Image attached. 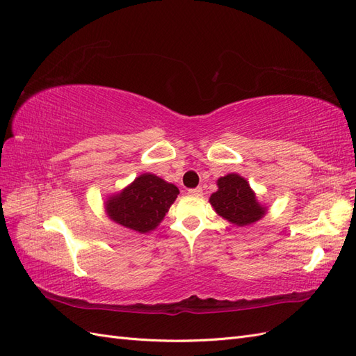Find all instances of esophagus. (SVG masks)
I'll return each instance as SVG.
<instances>
[{
    "label": "esophagus",
    "mask_w": 356,
    "mask_h": 356,
    "mask_svg": "<svg viewBox=\"0 0 356 356\" xmlns=\"http://www.w3.org/2000/svg\"><path fill=\"white\" fill-rule=\"evenodd\" d=\"M188 195H190V196H196V197H199V196H202V195H203V190H202L200 187H197V188H190V190H188Z\"/></svg>",
    "instance_id": "34e87169"
}]
</instances>
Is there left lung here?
I'll return each mask as SVG.
<instances>
[{"mask_svg":"<svg viewBox=\"0 0 356 356\" xmlns=\"http://www.w3.org/2000/svg\"><path fill=\"white\" fill-rule=\"evenodd\" d=\"M218 190L212 193L209 203L221 218L245 227L261 220L267 207L258 202L250 182L239 174H227L217 179Z\"/></svg>","mask_w":356,"mask_h":356,"instance_id":"obj_1","label":"left lung"}]
</instances>
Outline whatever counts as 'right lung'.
Here are the masks:
<instances>
[{"label": "right lung", "mask_w": 356, "mask_h": 356, "mask_svg": "<svg viewBox=\"0 0 356 356\" xmlns=\"http://www.w3.org/2000/svg\"><path fill=\"white\" fill-rule=\"evenodd\" d=\"M178 195L177 186L152 172H145L122 191L106 197L105 212L118 225L138 233H148L163 221Z\"/></svg>", "instance_id": "1"}]
</instances>
